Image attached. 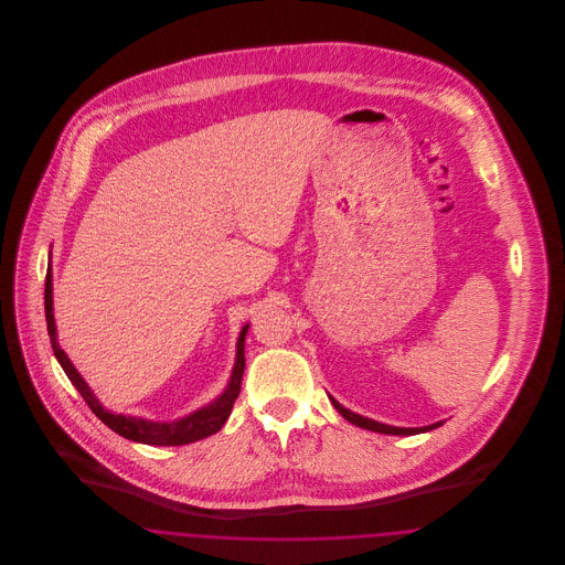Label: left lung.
<instances>
[{
    "label": "left lung",
    "mask_w": 565,
    "mask_h": 565,
    "mask_svg": "<svg viewBox=\"0 0 565 565\" xmlns=\"http://www.w3.org/2000/svg\"><path fill=\"white\" fill-rule=\"evenodd\" d=\"M332 404H334V408L350 422L353 426H358V428H364V430H373L379 431V434H396V436H411V434H422V431H430L434 428H438V426H443V422H438V424H431V426H426V428H396V426H385V424H379L375 419H369V417H362V415H358V413H351L350 408H345L343 404L337 403L334 398H330Z\"/></svg>",
    "instance_id": "left-lung-1"
}]
</instances>
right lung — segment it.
Instances as JSON below:
<instances>
[{
    "mask_svg": "<svg viewBox=\"0 0 565 565\" xmlns=\"http://www.w3.org/2000/svg\"><path fill=\"white\" fill-rule=\"evenodd\" d=\"M44 309H46V326H49V337H51L54 358L58 360L65 375L70 376V381L76 385V390L81 392L82 398L90 406V411L108 426L109 430H114L116 434L129 438V440H135V443H143V445L178 447V445H189V443H196L201 438H207L226 424V419L233 411V404L237 401L239 390H242L243 369H245V351H243V348H245L247 326L243 328L242 334H239L235 369H233V375H231V381H228L224 394L217 396L214 403L194 411L189 417H182V419L171 422V424H164V422L161 424V422H148V419H139V417L114 415L93 396L90 387L86 385V381L74 369V364L65 355V351L58 348V341H56V326H54L53 316V270L51 269L46 270Z\"/></svg>",
    "mask_w": 565,
    "mask_h": 565,
    "instance_id": "obj_1",
    "label": "right lung"
}]
</instances>
